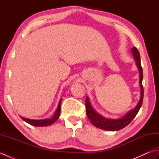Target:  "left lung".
I'll return each instance as SVG.
<instances>
[{
  "label": "left lung",
  "mask_w": 159,
  "mask_h": 159,
  "mask_svg": "<svg viewBox=\"0 0 159 159\" xmlns=\"http://www.w3.org/2000/svg\"><path fill=\"white\" fill-rule=\"evenodd\" d=\"M131 52L132 54H133L134 59L135 61L137 67H138V70H139V85L141 88V97L139 102H138L136 107H134L133 109L128 111V112L125 114L124 116L120 118H117V119H111V118L104 117L101 116L98 113H97L96 110L92 107L89 97L87 96L85 102L87 116L88 117L89 120H90L91 123L96 128H100V129L102 130L109 131H116L122 129L124 127H126L127 125L129 124L131 122V121L135 117L137 113L139 112L141 105H142L143 98V89L142 85L143 70L141 65L140 55L139 51H138V50L135 47H133V48L131 49Z\"/></svg>",
  "instance_id": "obj_1"
}]
</instances>
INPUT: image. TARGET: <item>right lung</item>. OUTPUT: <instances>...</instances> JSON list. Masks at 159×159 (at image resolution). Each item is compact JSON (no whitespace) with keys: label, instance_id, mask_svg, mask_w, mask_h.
Instances as JSON below:
<instances>
[{"label":"right lung","instance_id":"add662e5","mask_svg":"<svg viewBox=\"0 0 159 159\" xmlns=\"http://www.w3.org/2000/svg\"><path fill=\"white\" fill-rule=\"evenodd\" d=\"M61 98L59 100V102L58 104V107H57V109H56L55 113H54L53 116L50 118H46V119L43 120H33V119H29V118H25L20 116L22 119L27 122L28 124L32 125V126H38V127H42V126H50V125H52L54 124L55 121L59 119V116H60V112H61Z\"/></svg>","mask_w":159,"mask_h":159}]
</instances>
